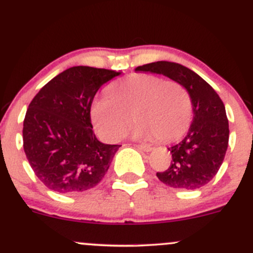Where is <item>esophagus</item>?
<instances>
[{"mask_svg":"<svg viewBox=\"0 0 253 253\" xmlns=\"http://www.w3.org/2000/svg\"><path fill=\"white\" fill-rule=\"evenodd\" d=\"M134 147L138 148L142 151H150L151 149H153L151 147H149V145H144V144H134Z\"/></svg>","mask_w":253,"mask_h":253,"instance_id":"1","label":"esophagus"}]
</instances>
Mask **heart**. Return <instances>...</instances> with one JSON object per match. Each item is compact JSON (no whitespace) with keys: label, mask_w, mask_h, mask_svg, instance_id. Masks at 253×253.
<instances>
[{"label":"heart","mask_w":253,"mask_h":253,"mask_svg":"<svg viewBox=\"0 0 253 253\" xmlns=\"http://www.w3.org/2000/svg\"><path fill=\"white\" fill-rule=\"evenodd\" d=\"M191 114L190 94L183 84L149 74H134L113 84L109 98L95 99L91 109L95 129L109 142L126 134L132 116L138 121L134 137L171 142L184 134Z\"/></svg>","instance_id":"heart-1"}]
</instances>
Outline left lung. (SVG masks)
Masks as SVG:
<instances>
[{
  "mask_svg": "<svg viewBox=\"0 0 253 253\" xmlns=\"http://www.w3.org/2000/svg\"><path fill=\"white\" fill-rule=\"evenodd\" d=\"M135 70L162 74L189 92L194 111L190 128L182 142L169 148L171 165L156 175L162 183L177 189L204 187L217 174L229 142V125L222 99L203 78L178 63L155 62Z\"/></svg>",
  "mask_w": 253,
  "mask_h": 253,
  "instance_id": "obj_1",
  "label": "left lung"
}]
</instances>
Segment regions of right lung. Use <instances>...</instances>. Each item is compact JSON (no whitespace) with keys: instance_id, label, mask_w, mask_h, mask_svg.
Here are the masks:
<instances>
[{"instance_id":"right-lung-1","label":"right lung","mask_w":253,"mask_h":253,"mask_svg":"<svg viewBox=\"0 0 253 253\" xmlns=\"http://www.w3.org/2000/svg\"><path fill=\"white\" fill-rule=\"evenodd\" d=\"M120 75L114 70L73 66L44 84L29 104L23 147L34 173L60 194L88 190L103 179L119 144L93 133L91 106L98 89Z\"/></svg>"}]
</instances>
